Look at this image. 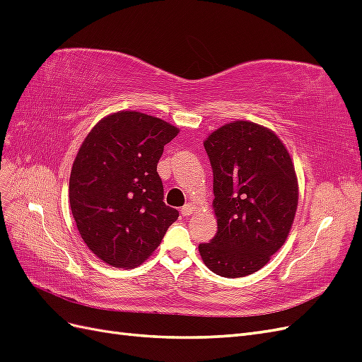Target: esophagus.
I'll list each match as a JSON object with an SVG mask.
<instances>
[{
	"label": "esophagus",
	"instance_id": "obj_1",
	"mask_svg": "<svg viewBox=\"0 0 362 362\" xmlns=\"http://www.w3.org/2000/svg\"><path fill=\"white\" fill-rule=\"evenodd\" d=\"M193 205L192 204H185L182 208H181V214L184 216V217H189L192 213H193Z\"/></svg>",
	"mask_w": 362,
	"mask_h": 362
}]
</instances>
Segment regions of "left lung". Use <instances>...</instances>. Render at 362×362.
Segmentation results:
<instances>
[{
    "label": "left lung",
    "instance_id": "8db88e82",
    "mask_svg": "<svg viewBox=\"0 0 362 362\" xmlns=\"http://www.w3.org/2000/svg\"><path fill=\"white\" fill-rule=\"evenodd\" d=\"M213 169L217 233L199 245L205 266L243 278L284 245L298 208V178L275 133L247 120L218 128L204 141Z\"/></svg>",
    "mask_w": 362,
    "mask_h": 362
}]
</instances>
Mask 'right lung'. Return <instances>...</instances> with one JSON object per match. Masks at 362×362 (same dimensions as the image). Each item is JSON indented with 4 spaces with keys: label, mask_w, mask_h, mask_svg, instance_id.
<instances>
[{
    "label": "right lung",
    "mask_w": 362,
    "mask_h": 362,
    "mask_svg": "<svg viewBox=\"0 0 362 362\" xmlns=\"http://www.w3.org/2000/svg\"><path fill=\"white\" fill-rule=\"evenodd\" d=\"M178 129L139 112L104 117L83 141L69 180L81 238L113 267H136L154 252L180 213L163 202L157 164Z\"/></svg>",
    "instance_id": "add662e5"
}]
</instances>
